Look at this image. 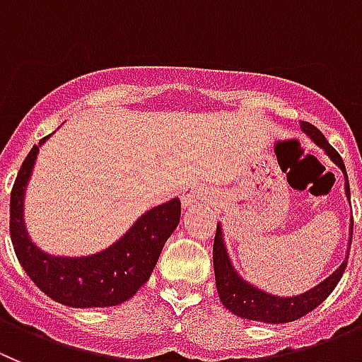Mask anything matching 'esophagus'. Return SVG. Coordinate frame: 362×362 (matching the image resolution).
Here are the masks:
<instances>
[{"label": "esophagus", "mask_w": 362, "mask_h": 362, "mask_svg": "<svg viewBox=\"0 0 362 362\" xmlns=\"http://www.w3.org/2000/svg\"><path fill=\"white\" fill-rule=\"evenodd\" d=\"M202 198V193L198 191V189L191 187V189H185L184 193H182V205L184 207H193V204H197V202H200Z\"/></svg>", "instance_id": "34e87169"}]
</instances>
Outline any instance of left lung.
<instances>
[{
    "label": "left lung",
    "mask_w": 362,
    "mask_h": 362,
    "mask_svg": "<svg viewBox=\"0 0 362 362\" xmlns=\"http://www.w3.org/2000/svg\"><path fill=\"white\" fill-rule=\"evenodd\" d=\"M301 129L310 136L319 148H323L325 153L330 157V160L343 171L344 193H346V198L350 200V184H348L346 169H344V162L339 153L328 144L323 133L319 132L314 124L301 120ZM350 230H354V220H351ZM348 252H350V249H348ZM346 259L341 263V267L335 270L334 274L328 276L325 281L315 285L310 291L303 292L299 296H292V298H279V296H272L269 292H263L258 286L250 285L249 281H245L242 276L238 274L233 263H230L229 254H227L223 234H221V226L220 223L216 226V236H214L213 245V263L218 296H220V301L223 303V307L227 310H230L234 315H240L243 319H250V321L281 325L291 323V321H296V319L307 315L308 312L319 307L337 286L339 279L343 278L344 269H346Z\"/></svg>",
    "instance_id": "8db88e82"
}]
</instances>
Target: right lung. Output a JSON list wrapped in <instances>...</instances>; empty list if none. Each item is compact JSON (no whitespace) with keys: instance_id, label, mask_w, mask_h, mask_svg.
I'll return each instance as SVG.
<instances>
[{"instance_id":"1","label":"right lung","mask_w":362,"mask_h":362,"mask_svg":"<svg viewBox=\"0 0 362 362\" xmlns=\"http://www.w3.org/2000/svg\"><path fill=\"white\" fill-rule=\"evenodd\" d=\"M48 136L30 149L12 187L11 238L16 256L28 278L54 301L74 308L115 307L133 298L149 279L180 221V200L173 198L146 211L124 236L92 256L64 258L43 252L28 236L23 202L39 148Z\"/></svg>"}]
</instances>
